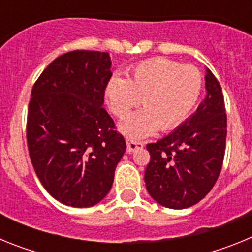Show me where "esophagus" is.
I'll use <instances>...</instances> for the list:
<instances>
[{"instance_id":"esophagus-1","label":"esophagus","mask_w":252,"mask_h":252,"mask_svg":"<svg viewBox=\"0 0 252 252\" xmlns=\"http://www.w3.org/2000/svg\"><path fill=\"white\" fill-rule=\"evenodd\" d=\"M126 144H127V153H133V151H136L142 148L141 142L133 141V140H127Z\"/></svg>"}]
</instances>
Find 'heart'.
<instances>
[{"label": "heart", "instance_id": "obj_1", "mask_svg": "<svg viewBox=\"0 0 252 252\" xmlns=\"http://www.w3.org/2000/svg\"><path fill=\"white\" fill-rule=\"evenodd\" d=\"M203 84V74L197 66L153 58L132 66L126 79L111 78L106 97L117 117H125L141 98L144 108L121 124L126 136L139 140L153 135L158 128L170 131L183 124L201 98Z\"/></svg>", "mask_w": 252, "mask_h": 252}]
</instances>
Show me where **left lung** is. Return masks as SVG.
Segmentation results:
<instances>
[{
	"instance_id": "8db88e82",
	"label": "left lung",
	"mask_w": 252,
	"mask_h": 252,
	"mask_svg": "<svg viewBox=\"0 0 252 252\" xmlns=\"http://www.w3.org/2000/svg\"><path fill=\"white\" fill-rule=\"evenodd\" d=\"M207 95L197 112L168 136L146 145L144 180L149 194L168 208L192 207L217 182L226 149L227 116L222 88L209 69Z\"/></svg>"
}]
</instances>
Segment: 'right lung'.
<instances>
[{"label": "right lung", "mask_w": 252, "mask_h": 252, "mask_svg": "<svg viewBox=\"0 0 252 252\" xmlns=\"http://www.w3.org/2000/svg\"><path fill=\"white\" fill-rule=\"evenodd\" d=\"M108 53L74 50L53 60L35 82L26 139L32 166L51 197L84 208L110 192L126 151L102 104L110 81Z\"/></svg>", "instance_id": "1"}]
</instances>
